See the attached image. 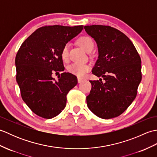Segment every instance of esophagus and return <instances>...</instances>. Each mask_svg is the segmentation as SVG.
<instances>
[{"label":"esophagus","instance_id":"obj_1","mask_svg":"<svg viewBox=\"0 0 157 157\" xmlns=\"http://www.w3.org/2000/svg\"><path fill=\"white\" fill-rule=\"evenodd\" d=\"M84 80V79H82L81 78H78V82L79 84V83H82Z\"/></svg>","mask_w":157,"mask_h":157}]
</instances>
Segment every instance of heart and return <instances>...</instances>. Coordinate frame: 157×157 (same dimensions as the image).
<instances>
[{"instance_id": "heart-1", "label": "heart", "mask_w": 157, "mask_h": 157, "mask_svg": "<svg viewBox=\"0 0 157 157\" xmlns=\"http://www.w3.org/2000/svg\"><path fill=\"white\" fill-rule=\"evenodd\" d=\"M78 44L86 52H90L94 48V42L89 36H82L78 40ZM69 44L67 43L61 50V57L63 61H67L69 59ZM68 71L73 75H75L79 78H82L90 69V66L86 63H74L68 67Z\"/></svg>"}]
</instances>
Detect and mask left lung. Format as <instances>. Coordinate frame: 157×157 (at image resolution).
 <instances>
[{
  "instance_id": "obj_1",
  "label": "left lung",
  "mask_w": 157,
  "mask_h": 157,
  "mask_svg": "<svg viewBox=\"0 0 157 157\" xmlns=\"http://www.w3.org/2000/svg\"><path fill=\"white\" fill-rule=\"evenodd\" d=\"M84 29L98 46V58L92 72L105 80L90 81L88 107L102 119L116 117L137 95L142 79L140 56L128 36L118 29L101 25H86Z\"/></svg>"
}]
</instances>
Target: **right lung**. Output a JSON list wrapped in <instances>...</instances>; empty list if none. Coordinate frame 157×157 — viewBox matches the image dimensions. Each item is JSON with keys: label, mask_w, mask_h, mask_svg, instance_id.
Returning a JSON list of instances; mask_svg holds the SVG:
<instances>
[{"label": "right lung", "mask_w": 157, "mask_h": 157, "mask_svg": "<svg viewBox=\"0 0 157 157\" xmlns=\"http://www.w3.org/2000/svg\"><path fill=\"white\" fill-rule=\"evenodd\" d=\"M83 25L40 28L22 43L15 57L16 80L23 101L36 115L51 119L65 109L67 94L78 84L77 77L63 72L61 50L78 35ZM62 73L56 81L53 73Z\"/></svg>", "instance_id": "obj_1"}]
</instances>
